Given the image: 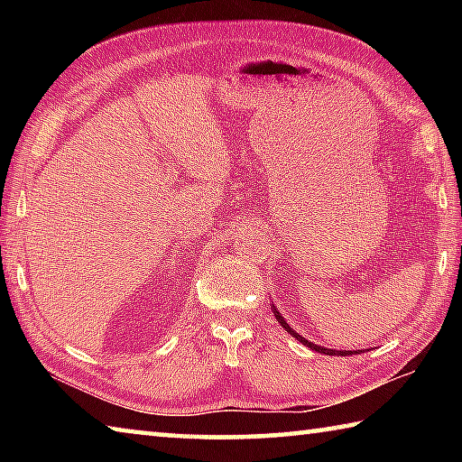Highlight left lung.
Here are the masks:
<instances>
[{
	"mask_svg": "<svg viewBox=\"0 0 462 462\" xmlns=\"http://www.w3.org/2000/svg\"><path fill=\"white\" fill-rule=\"evenodd\" d=\"M273 314H275V318H277V322H279L281 326H283V328H285V332H289V334H291V336H293V338H297V340H300V342H303V344H306V346H308V348H311V350H316V353H322V355H328V356H336V355H338V356H348V355H356V350H332V348H324V346H319V344H314V342H310V340H306V338H303V336H300V334H297V332L293 330V328H291V326H289V324L285 322V318L279 314V311H277V308H275V306H273ZM361 353H363V350H361Z\"/></svg>",
	"mask_w": 462,
	"mask_h": 462,
	"instance_id": "obj_1",
	"label": "left lung"
}]
</instances>
